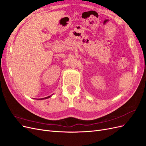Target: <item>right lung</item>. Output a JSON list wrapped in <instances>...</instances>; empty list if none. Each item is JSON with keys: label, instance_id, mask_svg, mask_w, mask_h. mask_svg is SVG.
I'll return each mask as SVG.
<instances>
[{"label": "right lung", "instance_id": "right-lung-1", "mask_svg": "<svg viewBox=\"0 0 146 146\" xmlns=\"http://www.w3.org/2000/svg\"><path fill=\"white\" fill-rule=\"evenodd\" d=\"M52 96V95H50V96H48V97H46V98H41V99H38V100H44V99H46L50 98Z\"/></svg>", "mask_w": 146, "mask_h": 146}]
</instances>
